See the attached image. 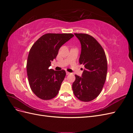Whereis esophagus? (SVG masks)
I'll use <instances>...</instances> for the list:
<instances>
[{"instance_id": "1", "label": "esophagus", "mask_w": 133, "mask_h": 133, "mask_svg": "<svg viewBox=\"0 0 133 133\" xmlns=\"http://www.w3.org/2000/svg\"><path fill=\"white\" fill-rule=\"evenodd\" d=\"M70 74V73H69V72H68V71H66V75H69V74Z\"/></svg>"}]
</instances>
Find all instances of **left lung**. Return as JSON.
Instances as JSON below:
<instances>
[{"mask_svg":"<svg viewBox=\"0 0 133 133\" xmlns=\"http://www.w3.org/2000/svg\"><path fill=\"white\" fill-rule=\"evenodd\" d=\"M81 44L79 63L85 67L82 76L75 75L72 88L75 96L83 102H90L101 92L107 78L106 55L101 45L92 36L75 33Z\"/></svg>","mask_w":133,"mask_h":133,"instance_id":"obj_1","label":"left lung"}]
</instances>
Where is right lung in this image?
Instances as JSON below:
<instances>
[{
	"instance_id": "right-lung-1",
	"label": "right lung",
	"mask_w": 133,
	"mask_h": 133,
	"mask_svg": "<svg viewBox=\"0 0 133 133\" xmlns=\"http://www.w3.org/2000/svg\"><path fill=\"white\" fill-rule=\"evenodd\" d=\"M73 37L71 33H48L31 46L26 63L28 82L32 91L40 99L50 100L58 94L65 71H56L49 68L60 48Z\"/></svg>"
}]
</instances>
